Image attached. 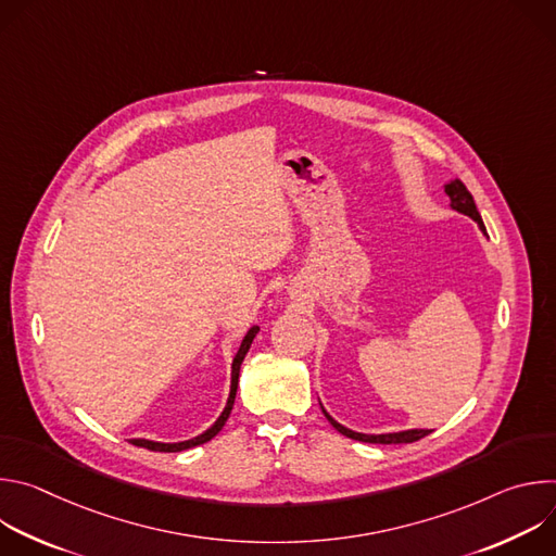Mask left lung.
<instances>
[{"label": "left lung", "instance_id": "8db88e82", "mask_svg": "<svg viewBox=\"0 0 556 556\" xmlns=\"http://www.w3.org/2000/svg\"><path fill=\"white\" fill-rule=\"evenodd\" d=\"M444 193L448 195V200H451L448 206H451L453 211H457V213H462V215H468L472 222H478L480 230L486 235L482 215H480L478 206H475L472 195L468 193V189H466L457 178H453V180H448V182L444 185ZM319 403H321V401H319ZM321 409H324L326 418L330 420V425H332L339 433H343V435H348V438H352V440H358V442H369V444H409V442H416V440H420V438H425V435L431 433L429 429H405V431H391V433H358V431H352V429L343 427L341 422H337V420L326 412L324 405H321Z\"/></svg>", "mask_w": 556, "mask_h": 556}]
</instances>
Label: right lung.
I'll return each instance as SVG.
<instances>
[{"label": "right lung", "instance_id": "1", "mask_svg": "<svg viewBox=\"0 0 556 556\" xmlns=\"http://www.w3.org/2000/svg\"><path fill=\"white\" fill-rule=\"evenodd\" d=\"M257 332H260V328H257V326H251V328H249V332L244 334V339H242V345H240V350H237V354H235V358H232V365H230V391H228L226 405H224L222 414L217 416V420H215V422H213V425H211L206 431H202V433H200V435H195V438L182 440V442H155V440H144V438H131L129 442H131L134 446H142V448H149V451H161V453H178V451H187V448L200 446V444L208 442L211 438H215V435L222 431V427L226 425V420H228V416H230V412H232L235 393H237V380H240V367H242V361H244L247 352L251 350V345H253V339L257 337Z\"/></svg>", "mask_w": 556, "mask_h": 556}]
</instances>
